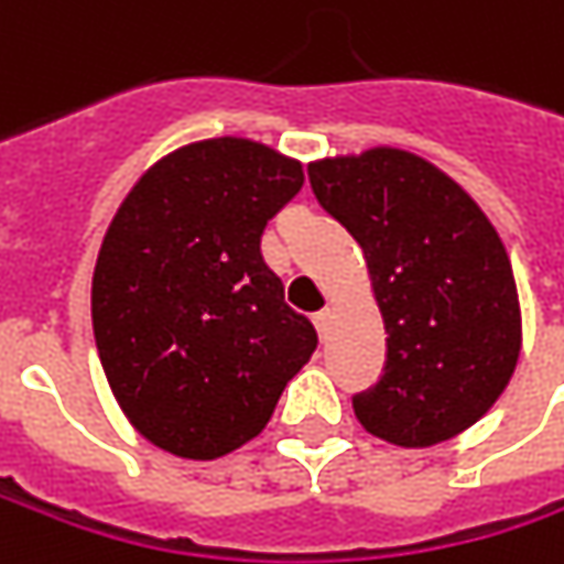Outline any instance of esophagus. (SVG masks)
<instances>
[{"label":"esophagus","instance_id":"esophagus-1","mask_svg":"<svg viewBox=\"0 0 564 564\" xmlns=\"http://www.w3.org/2000/svg\"><path fill=\"white\" fill-rule=\"evenodd\" d=\"M314 326H316V333H319V338H326V333H329V326H333V311L326 307V311H319V314H314Z\"/></svg>","mask_w":564,"mask_h":564}]
</instances>
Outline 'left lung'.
<instances>
[{"mask_svg": "<svg viewBox=\"0 0 564 564\" xmlns=\"http://www.w3.org/2000/svg\"><path fill=\"white\" fill-rule=\"evenodd\" d=\"M319 206L364 250L386 326V373L355 399L382 443L430 448L480 421L521 358V301L487 213L401 147L307 165Z\"/></svg>", "mask_w": 564, "mask_h": 564, "instance_id": "obj_1", "label": "left lung"}]
</instances>
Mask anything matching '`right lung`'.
Returning <instances> with one entry per match:
<instances>
[{
	"label": "right lung",
	"mask_w": 564,
	"mask_h": 564,
	"mask_svg": "<svg viewBox=\"0 0 564 564\" xmlns=\"http://www.w3.org/2000/svg\"><path fill=\"white\" fill-rule=\"evenodd\" d=\"M301 185V163L267 143H185L106 228L90 294L99 364L128 423L175 458L213 462L260 436L316 351L314 323L260 253Z\"/></svg>",
	"instance_id": "obj_1"
}]
</instances>
